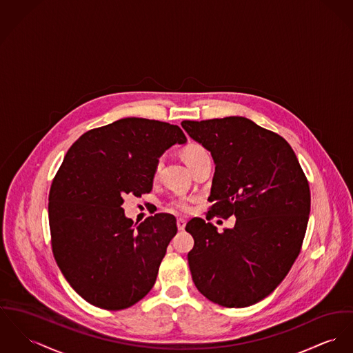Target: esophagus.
Segmentation results:
<instances>
[{
    "mask_svg": "<svg viewBox=\"0 0 353 353\" xmlns=\"http://www.w3.org/2000/svg\"><path fill=\"white\" fill-rule=\"evenodd\" d=\"M185 224H187V221L184 220V219H177V228L180 230V231H183L184 228H185Z\"/></svg>",
    "mask_w": 353,
    "mask_h": 353,
    "instance_id": "34e87169",
    "label": "esophagus"
}]
</instances>
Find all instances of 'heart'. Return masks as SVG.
Masks as SVG:
<instances>
[{
    "instance_id": "obj_1",
    "label": "heart",
    "mask_w": 353,
    "mask_h": 353,
    "mask_svg": "<svg viewBox=\"0 0 353 353\" xmlns=\"http://www.w3.org/2000/svg\"><path fill=\"white\" fill-rule=\"evenodd\" d=\"M205 153L207 152L203 146H200L197 143H190L183 150V157H184V161L187 163V165H190V163H193L194 160H197L200 156H203ZM160 168H161V160L156 165V172H159ZM170 208L176 210V211H181V212H187V211H190V201L184 200V199L176 200L170 204Z\"/></svg>"
}]
</instances>
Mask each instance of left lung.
I'll return each mask as SVG.
<instances>
[{
	"label": "left lung",
	"instance_id": "8db88e82",
	"mask_svg": "<svg viewBox=\"0 0 353 353\" xmlns=\"http://www.w3.org/2000/svg\"><path fill=\"white\" fill-rule=\"evenodd\" d=\"M188 136L215 163L211 214L235 216L234 228L192 219V279L210 301L245 307L266 299L299 256L310 190L292 146L244 117L183 121Z\"/></svg>",
	"mask_w": 353,
	"mask_h": 353
}]
</instances>
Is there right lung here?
<instances>
[{"instance_id":"1","label":"right lung","mask_w":353,"mask_h":353,"mask_svg":"<svg viewBox=\"0 0 353 353\" xmlns=\"http://www.w3.org/2000/svg\"><path fill=\"white\" fill-rule=\"evenodd\" d=\"M185 142L176 125L123 118L84 133L67 152L48 199L52 251L91 305L126 309L153 288L176 219L156 214L134 224L125 216L123 194L149 193L159 159Z\"/></svg>"}]
</instances>
